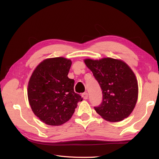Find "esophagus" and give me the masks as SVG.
I'll use <instances>...</instances> for the list:
<instances>
[{
    "label": "esophagus",
    "mask_w": 159,
    "mask_h": 159,
    "mask_svg": "<svg viewBox=\"0 0 159 159\" xmlns=\"http://www.w3.org/2000/svg\"><path fill=\"white\" fill-rule=\"evenodd\" d=\"M81 96H82L84 99H87L88 98V93L87 92L84 93H82V95H81Z\"/></svg>",
    "instance_id": "34e87169"
}]
</instances>
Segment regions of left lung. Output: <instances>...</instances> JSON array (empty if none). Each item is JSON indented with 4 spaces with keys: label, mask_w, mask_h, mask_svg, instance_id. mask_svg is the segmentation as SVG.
Returning <instances> with one entry per match:
<instances>
[{
    "label": "left lung",
    "mask_w": 159,
    "mask_h": 159,
    "mask_svg": "<svg viewBox=\"0 0 159 159\" xmlns=\"http://www.w3.org/2000/svg\"><path fill=\"white\" fill-rule=\"evenodd\" d=\"M102 90L103 100L94 107L100 116L110 122L121 121L129 116L138 98V83L130 67L122 60L105 57L85 59Z\"/></svg>",
    "instance_id": "8db88e82"
}]
</instances>
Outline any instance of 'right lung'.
<instances>
[{"instance_id":"add662e5","label":"right lung","mask_w":159,"mask_h":159,"mask_svg":"<svg viewBox=\"0 0 159 159\" xmlns=\"http://www.w3.org/2000/svg\"><path fill=\"white\" fill-rule=\"evenodd\" d=\"M71 61L63 57L46 59L38 65L28 85V98L32 111L41 121L58 126L73 115L82 101L74 92V80L68 74Z\"/></svg>"}]
</instances>
